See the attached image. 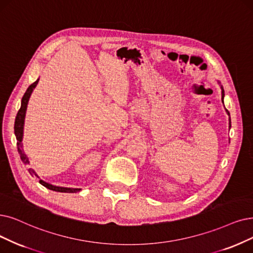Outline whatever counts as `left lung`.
<instances>
[{"instance_id": "obj_1", "label": "left lung", "mask_w": 253, "mask_h": 253, "mask_svg": "<svg viewBox=\"0 0 253 253\" xmlns=\"http://www.w3.org/2000/svg\"><path fill=\"white\" fill-rule=\"evenodd\" d=\"M219 83V82H218ZM221 99H222V103H223V99H224V89H223V87L221 86ZM225 111H226V113H227V115L229 116L228 117V123H229V126H228V127L230 128L231 127V121H230V115H229V112L228 111L225 109Z\"/></svg>"}]
</instances>
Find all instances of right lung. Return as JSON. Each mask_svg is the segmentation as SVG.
Segmentation results:
<instances>
[{
    "mask_svg": "<svg viewBox=\"0 0 253 253\" xmlns=\"http://www.w3.org/2000/svg\"><path fill=\"white\" fill-rule=\"evenodd\" d=\"M38 81L39 79H37L33 84H31L29 86V88L27 89V91L25 92L23 98H22V105H21V109L18 110V112L16 114L15 117V123H14V134L17 140V150H18V154L21 156V159L23 161V163L25 165H29L30 164V161L29 158L27 157V155L25 154V151L23 149V137H24V126H25V117H26V112H27V107H28V103H29V99L30 96H31L32 92L34 88L36 87V85L38 84ZM30 173L36 175L38 178H40L36 173L35 171H33L32 169H29ZM39 183L42 184V186H44L45 188L49 189V190H53L56 192H62V193H77V192H80L81 189L78 188H67V187H59V186H55L52 185L49 183H46V181L40 179Z\"/></svg>",
    "mask_w": 253,
    "mask_h": 253,
    "instance_id": "obj_1",
    "label": "right lung"
}]
</instances>
